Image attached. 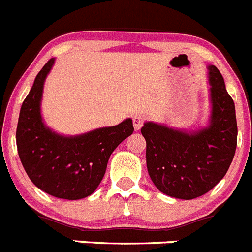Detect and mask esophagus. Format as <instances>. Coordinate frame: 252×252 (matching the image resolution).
I'll return each instance as SVG.
<instances>
[{"label": "esophagus", "instance_id": "34e87169", "mask_svg": "<svg viewBox=\"0 0 252 252\" xmlns=\"http://www.w3.org/2000/svg\"><path fill=\"white\" fill-rule=\"evenodd\" d=\"M143 123H144V117L142 114H137L133 117V126L135 130H140V128L143 126Z\"/></svg>", "mask_w": 252, "mask_h": 252}]
</instances>
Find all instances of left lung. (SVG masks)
Wrapping results in <instances>:
<instances>
[{
  "mask_svg": "<svg viewBox=\"0 0 252 252\" xmlns=\"http://www.w3.org/2000/svg\"><path fill=\"white\" fill-rule=\"evenodd\" d=\"M210 115L195 130L145 122L147 168L163 194L191 200L206 194L222 179L234 159L237 143L235 104L215 65H208Z\"/></svg>",
  "mask_w": 252,
  "mask_h": 252,
  "instance_id": "left-lung-1",
  "label": "left lung"
}]
</instances>
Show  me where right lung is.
<instances>
[{
    "mask_svg": "<svg viewBox=\"0 0 252 252\" xmlns=\"http://www.w3.org/2000/svg\"><path fill=\"white\" fill-rule=\"evenodd\" d=\"M51 58L37 74L20 110L16 143L31 182L52 196L78 200L95 191L114 149L131 135L133 121L78 135H63L46 126L41 103L44 81L55 64Z\"/></svg>",
    "mask_w": 252,
    "mask_h": 252,
    "instance_id": "add662e5",
    "label": "right lung"
}]
</instances>
